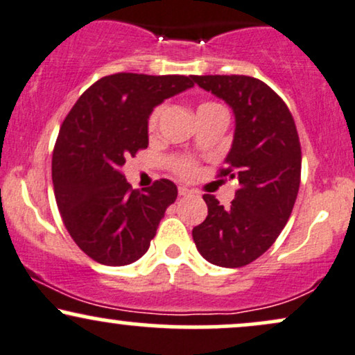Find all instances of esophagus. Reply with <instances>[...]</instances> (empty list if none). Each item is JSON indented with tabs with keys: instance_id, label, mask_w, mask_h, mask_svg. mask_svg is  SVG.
I'll return each instance as SVG.
<instances>
[{
	"instance_id": "obj_1",
	"label": "esophagus",
	"mask_w": 355,
	"mask_h": 355,
	"mask_svg": "<svg viewBox=\"0 0 355 355\" xmlns=\"http://www.w3.org/2000/svg\"><path fill=\"white\" fill-rule=\"evenodd\" d=\"M190 193L191 191L189 189H185V187H180V189H178V195H180V197H189Z\"/></svg>"
}]
</instances>
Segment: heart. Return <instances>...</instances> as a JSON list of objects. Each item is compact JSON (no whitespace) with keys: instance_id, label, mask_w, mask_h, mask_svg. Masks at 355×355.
<instances>
[{"instance_id":"1","label":"heart","mask_w":355,"mask_h":355,"mask_svg":"<svg viewBox=\"0 0 355 355\" xmlns=\"http://www.w3.org/2000/svg\"><path fill=\"white\" fill-rule=\"evenodd\" d=\"M218 108H223V107H222V105L215 103V101H205V103H202L200 107H198L197 113H203V112H209V110H218ZM160 113H162L160 107L155 108L153 112L150 113V116H148V130H150V132L157 128ZM170 166H172V170L175 173L180 175V177H183V178H191V177H195V173H197V164H195V162L189 157L170 158Z\"/></svg>"}]
</instances>
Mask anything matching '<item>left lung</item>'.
<instances>
[{
    "label": "left lung",
    "mask_w": 355,
    "mask_h": 355,
    "mask_svg": "<svg viewBox=\"0 0 355 355\" xmlns=\"http://www.w3.org/2000/svg\"><path fill=\"white\" fill-rule=\"evenodd\" d=\"M193 81L234 110V141L220 177L235 178L239 189L230 209L203 195L209 215L191 235L210 263L243 267L272 247L294 209L302 166L295 121L274 89L252 76L205 75Z\"/></svg>",
    "instance_id": "left-lung-1"
}]
</instances>
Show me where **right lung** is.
<instances>
[{
	"mask_svg": "<svg viewBox=\"0 0 355 355\" xmlns=\"http://www.w3.org/2000/svg\"><path fill=\"white\" fill-rule=\"evenodd\" d=\"M191 87V75L116 73L93 83L64 118L51 160L56 205L68 234L95 262L128 266L148 250L177 185L162 178L132 190L121 166L148 146L153 108Z\"/></svg>",
	"mask_w": 355,
	"mask_h": 355,
	"instance_id": "1",
	"label": "right lung"
}]
</instances>
